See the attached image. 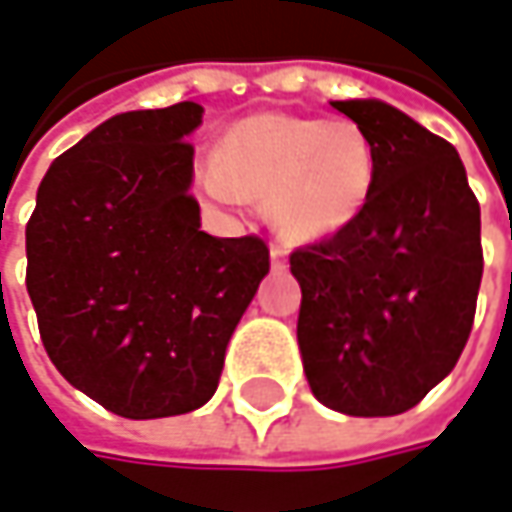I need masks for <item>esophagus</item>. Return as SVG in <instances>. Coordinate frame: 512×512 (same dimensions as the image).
I'll use <instances>...</instances> for the list:
<instances>
[{"label":"esophagus","mask_w":512,"mask_h":512,"mask_svg":"<svg viewBox=\"0 0 512 512\" xmlns=\"http://www.w3.org/2000/svg\"><path fill=\"white\" fill-rule=\"evenodd\" d=\"M269 257H272V269H275V272H281V269L287 266V252H284L281 246H272V249H269Z\"/></svg>","instance_id":"1"}]
</instances>
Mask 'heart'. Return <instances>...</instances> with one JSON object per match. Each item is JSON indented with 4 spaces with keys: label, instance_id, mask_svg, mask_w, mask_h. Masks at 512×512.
<instances>
[{
    "label": "heart",
    "instance_id": "b5f03b06",
    "mask_svg": "<svg viewBox=\"0 0 512 512\" xmlns=\"http://www.w3.org/2000/svg\"><path fill=\"white\" fill-rule=\"evenodd\" d=\"M378 184L369 134L349 119L255 114L219 137L199 187L213 202H252L287 240L331 237L366 210Z\"/></svg>",
    "mask_w": 512,
    "mask_h": 512
}]
</instances>
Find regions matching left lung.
<instances>
[{"mask_svg": "<svg viewBox=\"0 0 512 512\" xmlns=\"http://www.w3.org/2000/svg\"><path fill=\"white\" fill-rule=\"evenodd\" d=\"M331 105L369 134L378 184L349 228L290 255L304 375L331 410L395 416L440 384L469 340L481 205L448 140L378 99Z\"/></svg>", "mask_w": 512, "mask_h": 512, "instance_id": "obj_1", "label": "left lung"}]
</instances>
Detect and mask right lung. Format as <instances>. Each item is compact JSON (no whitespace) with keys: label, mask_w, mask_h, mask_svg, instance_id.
I'll return each mask as SVG.
<instances>
[{"label":"right lung","mask_w":512,"mask_h":512,"mask_svg":"<svg viewBox=\"0 0 512 512\" xmlns=\"http://www.w3.org/2000/svg\"><path fill=\"white\" fill-rule=\"evenodd\" d=\"M202 105L128 111L55 158L25 225L43 349L125 419L181 416L219 387L228 340L269 272L266 243L210 237L190 193Z\"/></svg>","instance_id":"right-lung-1"}]
</instances>
